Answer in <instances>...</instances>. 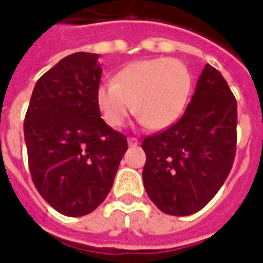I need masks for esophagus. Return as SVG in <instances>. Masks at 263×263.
I'll return each instance as SVG.
<instances>
[{
	"label": "esophagus",
	"mask_w": 263,
	"mask_h": 263,
	"mask_svg": "<svg viewBox=\"0 0 263 263\" xmlns=\"http://www.w3.org/2000/svg\"><path fill=\"white\" fill-rule=\"evenodd\" d=\"M127 143H129V146H137L140 142H138V140L134 138V137H129V138H127Z\"/></svg>",
	"instance_id": "esophagus-1"
}]
</instances>
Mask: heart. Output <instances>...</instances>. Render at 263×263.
<instances>
[{
	"label": "heart",
	"mask_w": 263,
	"mask_h": 263,
	"mask_svg": "<svg viewBox=\"0 0 263 263\" xmlns=\"http://www.w3.org/2000/svg\"><path fill=\"white\" fill-rule=\"evenodd\" d=\"M192 89V76L181 61L172 58L142 60L116 74L114 84L98 87L97 104L111 127L122 126L133 111L141 123L162 130L178 120Z\"/></svg>",
	"instance_id": "1"
}]
</instances>
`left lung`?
<instances>
[{"mask_svg":"<svg viewBox=\"0 0 263 263\" xmlns=\"http://www.w3.org/2000/svg\"><path fill=\"white\" fill-rule=\"evenodd\" d=\"M237 146V101L222 74L206 65L183 116L142 142L143 186L170 215H190L217 194Z\"/></svg>","mask_w":263,"mask_h":263,"instance_id":"1","label":"left lung"}]
</instances>
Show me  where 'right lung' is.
I'll return each instance as SVG.
<instances>
[{"label":"right lung","mask_w":263,"mask_h":263,"mask_svg":"<svg viewBox=\"0 0 263 263\" xmlns=\"http://www.w3.org/2000/svg\"><path fill=\"white\" fill-rule=\"evenodd\" d=\"M98 54L62 58L37 81L25 116L31 179L58 213L81 217L104 202L127 150L126 137L101 118Z\"/></svg>","instance_id":"right-lung-1"}]
</instances>
